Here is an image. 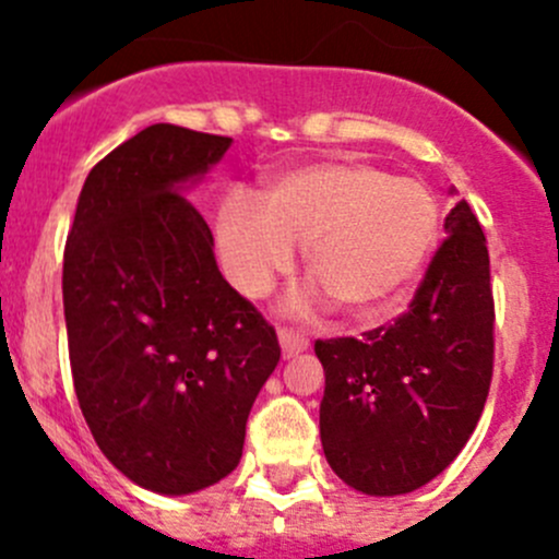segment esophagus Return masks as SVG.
Here are the masks:
<instances>
[{
    "mask_svg": "<svg viewBox=\"0 0 559 559\" xmlns=\"http://www.w3.org/2000/svg\"><path fill=\"white\" fill-rule=\"evenodd\" d=\"M278 341H281V352H284V357H295V354L306 352L308 346H311V341H308L306 335H300V332L289 330V326H281L278 330Z\"/></svg>",
    "mask_w": 559,
    "mask_h": 559,
    "instance_id": "esophagus-1",
    "label": "esophagus"
}]
</instances>
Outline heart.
I'll return each instance as SVG.
<instances>
[{
  "label": "heart",
  "instance_id": "obj_1",
  "mask_svg": "<svg viewBox=\"0 0 559 559\" xmlns=\"http://www.w3.org/2000/svg\"><path fill=\"white\" fill-rule=\"evenodd\" d=\"M441 211L411 178L359 162H319L264 183L257 207L229 200L216 243L229 281L270 292L306 246V275L346 316H370L408 289L430 257Z\"/></svg>",
  "mask_w": 559,
  "mask_h": 559
}]
</instances>
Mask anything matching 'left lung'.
<instances>
[{
  "label": "left lung",
  "instance_id": "obj_1",
  "mask_svg": "<svg viewBox=\"0 0 559 559\" xmlns=\"http://www.w3.org/2000/svg\"><path fill=\"white\" fill-rule=\"evenodd\" d=\"M454 191V189H452ZM408 311L357 337L316 341L321 447L357 492L392 498L447 471L492 381L495 302L481 224L460 200Z\"/></svg>",
  "mask_w": 559,
  "mask_h": 559
}]
</instances>
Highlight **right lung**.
<instances>
[{
    "mask_svg": "<svg viewBox=\"0 0 559 559\" xmlns=\"http://www.w3.org/2000/svg\"><path fill=\"white\" fill-rule=\"evenodd\" d=\"M233 138L154 123L94 165L64 246L72 381L103 454L159 495L222 481L281 359L275 330L218 273L183 197Z\"/></svg>",
    "mask_w": 559,
    "mask_h": 559,
    "instance_id": "right-lung-1",
    "label": "right lung"
}]
</instances>
